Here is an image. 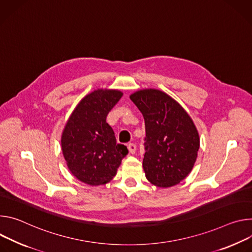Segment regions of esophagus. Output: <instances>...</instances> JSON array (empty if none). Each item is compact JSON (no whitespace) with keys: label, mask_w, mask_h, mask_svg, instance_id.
Here are the masks:
<instances>
[{"label":"esophagus","mask_w":252,"mask_h":252,"mask_svg":"<svg viewBox=\"0 0 252 252\" xmlns=\"http://www.w3.org/2000/svg\"><path fill=\"white\" fill-rule=\"evenodd\" d=\"M136 149H137V147H136V145H135L134 143H130V144H128V150H129V153L134 154V153L136 152Z\"/></svg>","instance_id":"1"}]
</instances>
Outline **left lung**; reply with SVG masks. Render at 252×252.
I'll use <instances>...</instances> for the list:
<instances>
[{
    "mask_svg": "<svg viewBox=\"0 0 252 252\" xmlns=\"http://www.w3.org/2000/svg\"><path fill=\"white\" fill-rule=\"evenodd\" d=\"M130 99L145 121L146 178L158 187L178 184L191 172L200 145L192 119L177 101L157 89L137 91Z\"/></svg>",
    "mask_w": 252,
    "mask_h": 252,
    "instance_id": "left-lung-1",
    "label": "left lung"
}]
</instances>
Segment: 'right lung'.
I'll return each mask as SVG.
<instances>
[{
	"mask_svg": "<svg viewBox=\"0 0 252 252\" xmlns=\"http://www.w3.org/2000/svg\"><path fill=\"white\" fill-rule=\"evenodd\" d=\"M118 90L98 89L84 97L69 117L61 137L64 158L71 173L92 186L106 184L128 154L117 144L106 117L122 97Z\"/></svg>",
	"mask_w": 252,
	"mask_h": 252,
	"instance_id": "add662e5",
	"label": "right lung"
}]
</instances>
